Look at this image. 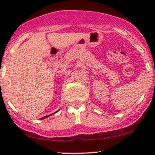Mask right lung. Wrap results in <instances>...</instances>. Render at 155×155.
<instances>
[{"instance_id": "add662e5", "label": "right lung", "mask_w": 155, "mask_h": 155, "mask_svg": "<svg viewBox=\"0 0 155 155\" xmlns=\"http://www.w3.org/2000/svg\"><path fill=\"white\" fill-rule=\"evenodd\" d=\"M57 112H58V111H57ZM54 112V113H56V112ZM54 113H53V114H54ZM52 115V114H51V115H46V116H44V117H43V118H42V119H45V118H48V116H50V115Z\"/></svg>"}]
</instances>
